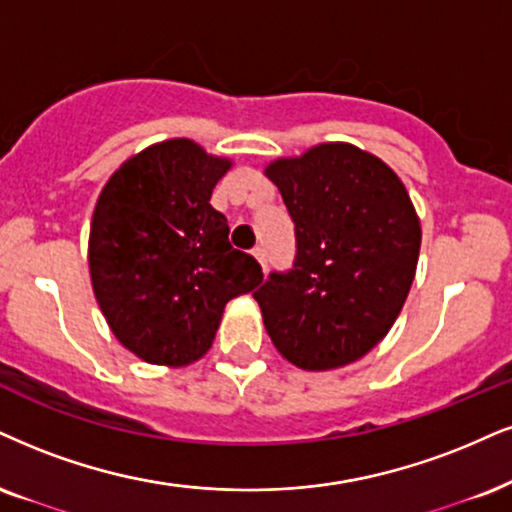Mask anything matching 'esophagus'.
<instances>
[{"instance_id": "1", "label": "esophagus", "mask_w": 512, "mask_h": 512, "mask_svg": "<svg viewBox=\"0 0 512 512\" xmlns=\"http://www.w3.org/2000/svg\"><path fill=\"white\" fill-rule=\"evenodd\" d=\"M254 256H256V261L261 263L263 268L268 266V251H266V246L263 244H258V246H254Z\"/></svg>"}]
</instances>
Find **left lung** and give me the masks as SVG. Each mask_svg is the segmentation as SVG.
Wrapping results in <instances>:
<instances>
[{
    "label": "left lung",
    "mask_w": 512,
    "mask_h": 512,
    "mask_svg": "<svg viewBox=\"0 0 512 512\" xmlns=\"http://www.w3.org/2000/svg\"><path fill=\"white\" fill-rule=\"evenodd\" d=\"M266 175L292 216V268L254 292L275 349L304 370L363 358L399 318L420 254V220L396 173L351 144H320Z\"/></svg>",
    "instance_id": "left-lung-1"
}]
</instances>
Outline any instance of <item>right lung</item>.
Instances as JSON below:
<instances>
[{
    "label": "right lung",
    "instance_id": "1",
    "mask_svg": "<svg viewBox=\"0 0 512 512\" xmlns=\"http://www.w3.org/2000/svg\"><path fill=\"white\" fill-rule=\"evenodd\" d=\"M230 161L168 140L125 161L99 194L90 227L94 296L118 342L142 361L187 365L211 349L223 308L263 270L232 249L211 206Z\"/></svg>",
    "mask_w": 512,
    "mask_h": 512
}]
</instances>
